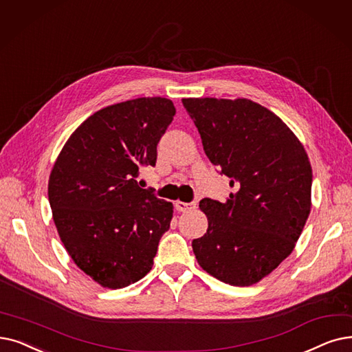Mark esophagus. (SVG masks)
<instances>
[{
  "mask_svg": "<svg viewBox=\"0 0 352 352\" xmlns=\"http://www.w3.org/2000/svg\"><path fill=\"white\" fill-rule=\"evenodd\" d=\"M197 207L195 203H184V201H177L175 203V208L179 211V212H187V211H191Z\"/></svg>",
  "mask_w": 352,
  "mask_h": 352,
  "instance_id": "34e87169",
  "label": "esophagus"
}]
</instances>
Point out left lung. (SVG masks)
<instances>
[{
  "instance_id": "left-lung-1",
  "label": "left lung",
  "mask_w": 352,
  "mask_h": 352,
  "mask_svg": "<svg viewBox=\"0 0 352 352\" xmlns=\"http://www.w3.org/2000/svg\"><path fill=\"white\" fill-rule=\"evenodd\" d=\"M182 104L208 160L230 178L227 201L204 198L198 265L233 286L261 282L292 253L311 212L312 166L298 136L250 99L187 98Z\"/></svg>"
}]
</instances>
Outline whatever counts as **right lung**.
Here are the masks:
<instances>
[{
  "label": "right lung",
  "instance_id": "obj_1",
  "mask_svg": "<svg viewBox=\"0 0 352 352\" xmlns=\"http://www.w3.org/2000/svg\"><path fill=\"white\" fill-rule=\"evenodd\" d=\"M175 115L166 98H138L90 115L52 168L49 201L72 261L102 287L120 289L152 269L174 206L136 184L155 165Z\"/></svg>",
  "mask_w": 352,
  "mask_h": 352
}]
</instances>
